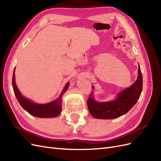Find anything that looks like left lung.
<instances>
[{
	"label": "left lung",
	"instance_id": "1",
	"mask_svg": "<svg viewBox=\"0 0 161 161\" xmlns=\"http://www.w3.org/2000/svg\"><path fill=\"white\" fill-rule=\"evenodd\" d=\"M92 88H94L93 86ZM142 90V75L138 64L137 80L131 86L121 91L114 100L108 102L96 101L92 91L87 101L88 110L95 118L110 120L119 118L125 114L136 104L141 96Z\"/></svg>",
	"mask_w": 161,
	"mask_h": 161
}]
</instances>
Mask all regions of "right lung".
<instances>
[{
    "mask_svg": "<svg viewBox=\"0 0 161 161\" xmlns=\"http://www.w3.org/2000/svg\"><path fill=\"white\" fill-rule=\"evenodd\" d=\"M15 69V68H14ZM12 84L14 95L20 103V105L25 110L27 111L31 115L38 118H55L58 116L61 112L62 96L67 90L69 86V82H67L64 87L63 90L59 97L56 100L47 103H37L31 100L24 97L16 85L15 82L14 69L13 71Z\"/></svg>",
    "mask_w": 161,
    "mask_h": 161,
    "instance_id": "1",
    "label": "right lung"
}]
</instances>
